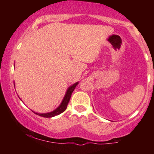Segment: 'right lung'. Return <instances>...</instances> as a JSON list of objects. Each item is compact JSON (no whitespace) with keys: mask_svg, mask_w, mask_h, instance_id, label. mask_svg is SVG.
<instances>
[{"mask_svg":"<svg viewBox=\"0 0 154 154\" xmlns=\"http://www.w3.org/2000/svg\"><path fill=\"white\" fill-rule=\"evenodd\" d=\"M78 83H79V82H75V84H73L72 85L69 86V87L67 88L66 94H65L64 97H63V98L62 101H61V104H60L59 106L56 108L55 110H54L53 111H51V112H48V113H43V114H40V113L35 112V111H32V112H34L35 114H38V115H39V116H43V117H46V118L54 117V116H57V115H59V114H61V113L63 112V111L66 110L67 105H68L69 101L70 98H71V95L72 94V93H73L75 88L77 87V85H78Z\"/></svg>","mask_w":154,"mask_h":154,"instance_id":"add662e5","label":"right lung"}]
</instances>
